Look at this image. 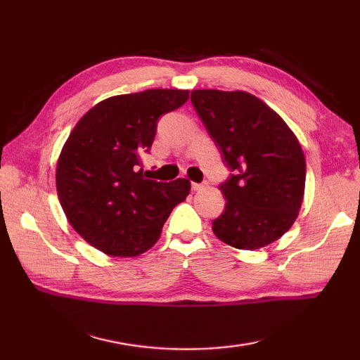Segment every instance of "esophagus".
Instances as JSON below:
<instances>
[{
	"label": "esophagus",
	"mask_w": 360,
	"mask_h": 360,
	"mask_svg": "<svg viewBox=\"0 0 360 360\" xmlns=\"http://www.w3.org/2000/svg\"><path fill=\"white\" fill-rule=\"evenodd\" d=\"M204 187H207V182H192V190H195V192H198V190H202Z\"/></svg>",
	"instance_id": "34e87169"
}]
</instances>
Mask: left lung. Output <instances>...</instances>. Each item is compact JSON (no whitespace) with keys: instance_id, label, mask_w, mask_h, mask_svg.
I'll use <instances>...</instances> for the list:
<instances>
[{"instance_id":"left-lung-1","label":"left lung","mask_w":360,"mask_h":360,"mask_svg":"<svg viewBox=\"0 0 360 360\" xmlns=\"http://www.w3.org/2000/svg\"><path fill=\"white\" fill-rule=\"evenodd\" d=\"M190 101L231 176L219 184L226 209L212 231L229 246L254 250L288 232L300 210L307 162L277 112L243 91L196 89Z\"/></svg>"}]
</instances>
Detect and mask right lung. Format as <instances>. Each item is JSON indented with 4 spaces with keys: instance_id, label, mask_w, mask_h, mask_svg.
I'll use <instances>...</instances> for the list:
<instances>
[{
    "instance_id": "add662e5",
    "label": "right lung",
    "mask_w": 360,
    "mask_h": 360,
    "mask_svg": "<svg viewBox=\"0 0 360 360\" xmlns=\"http://www.w3.org/2000/svg\"><path fill=\"white\" fill-rule=\"evenodd\" d=\"M188 91L147 89L97 103L68 137L57 164V193L74 231L112 257H133L159 238L190 182L143 178L158 120L188 101Z\"/></svg>"
}]
</instances>
